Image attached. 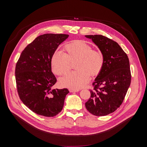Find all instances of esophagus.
I'll use <instances>...</instances> for the list:
<instances>
[{
  "mask_svg": "<svg viewBox=\"0 0 147 147\" xmlns=\"http://www.w3.org/2000/svg\"><path fill=\"white\" fill-rule=\"evenodd\" d=\"M80 90L77 89H69V91L70 92H78Z\"/></svg>",
  "mask_w": 147,
  "mask_h": 147,
  "instance_id": "1",
  "label": "esophagus"
}]
</instances>
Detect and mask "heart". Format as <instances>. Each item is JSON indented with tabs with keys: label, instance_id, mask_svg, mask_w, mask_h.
<instances>
[{
	"label": "heart",
	"instance_id": "1",
	"mask_svg": "<svg viewBox=\"0 0 147 147\" xmlns=\"http://www.w3.org/2000/svg\"><path fill=\"white\" fill-rule=\"evenodd\" d=\"M65 53L55 52L51 59L53 71L57 75L68 72L71 63L77 61L76 71L70 72L60 80V84L63 87L79 89L85 86L90 80V75H98L103 66V58L102 53L86 42L77 40L66 45Z\"/></svg>",
	"mask_w": 147,
	"mask_h": 147
}]
</instances>
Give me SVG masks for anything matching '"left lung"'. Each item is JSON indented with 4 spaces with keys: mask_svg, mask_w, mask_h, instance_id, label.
I'll return each instance as SVG.
<instances>
[{
    "mask_svg": "<svg viewBox=\"0 0 147 147\" xmlns=\"http://www.w3.org/2000/svg\"><path fill=\"white\" fill-rule=\"evenodd\" d=\"M101 52L103 64L90 91L86 107L91 114L103 116L115 112L121 105L131 83L130 62L116 42L101 35H85Z\"/></svg>",
    "mask_w": 147,
    "mask_h": 147,
    "instance_id": "left-lung-1",
    "label": "left lung"
}]
</instances>
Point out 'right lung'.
<instances>
[{
  "instance_id": "1",
  "label": "right lung",
  "mask_w": 147,
  "mask_h": 147,
  "mask_svg": "<svg viewBox=\"0 0 147 147\" xmlns=\"http://www.w3.org/2000/svg\"><path fill=\"white\" fill-rule=\"evenodd\" d=\"M67 34H45L36 37L21 54L15 70L17 92L23 103L34 113L53 117L64 105L67 88L52 89L56 78L51 59Z\"/></svg>"
}]
</instances>
